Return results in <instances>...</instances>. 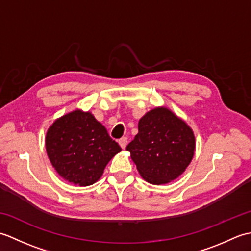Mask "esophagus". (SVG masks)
Instances as JSON below:
<instances>
[{
  "mask_svg": "<svg viewBox=\"0 0 251 251\" xmlns=\"http://www.w3.org/2000/svg\"><path fill=\"white\" fill-rule=\"evenodd\" d=\"M119 143H120V146H121L122 149H125L126 146H127V138L126 137L121 138V139L119 140Z\"/></svg>",
  "mask_w": 251,
  "mask_h": 251,
  "instance_id": "esophagus-1",
  "label": "esophagus"
}]
</instances>
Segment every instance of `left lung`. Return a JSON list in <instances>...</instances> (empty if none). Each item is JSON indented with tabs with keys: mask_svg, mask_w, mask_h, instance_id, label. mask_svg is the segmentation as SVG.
Listing matches in <instances>:
<instances>
[{
	"mask_svg": "<svg viewBox=\"0 0 251 251\" xmlns=\"http://www.w3.org/2000/svg\"><path fill=\"white\" fill-rule=\"evenodd\" d=\"M191 127L166 106H156L138 123V134L126 150L147 182L166 184L189 166L195 152Z\"/></svg>",
	"mask_w": 251,
	"mask_h": 251,
	"instance_id": "obj_1",
	"label": "left lung"
}]
</instances>
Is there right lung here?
Here are the masks:
<instances>
[{"instance_id":"right-lung-1","label":"right lung","mask_w":251,"mask_h":251,"mask_svg":"<svg viewBox=\"0 0 251 251\" xmlns=\"http://www.w3.org/2000/svg\"><path fill=\"white\" fill-rule=\"evenodd\" d=\"M47 156L68 182L92 185L101 178L111 158L122 151L92 112L76 109L52 123L45 137Z\"/></svg>"}]
</instances>
